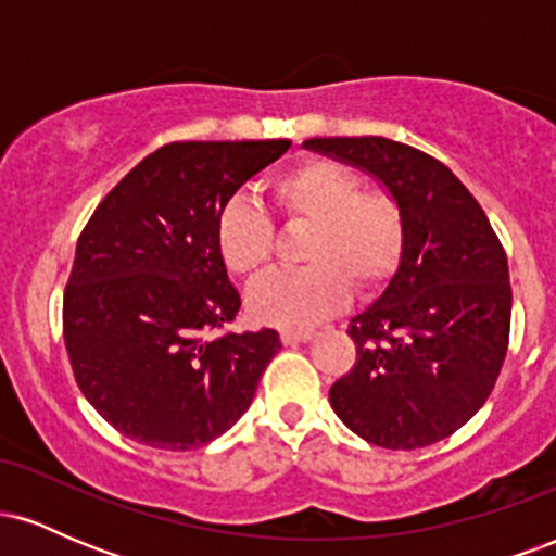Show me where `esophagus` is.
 Segmentation results:
<instances>
[{"label":"esophagus","instance_id":"esophagus-1","mask_svg":"<svg viewBox=\"0 0 556 556\" xmlns=\"http://www.w3.org/2000/svg\"><path fill=\"white\" fill-rule=\"evenodd\" d=\"M282 342L285 344H300V342H308L311 337H314V331L311 329H282Z\"/></svg>","mask_w":556,"mask_h":556}]
</instances>
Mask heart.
Returning a JSON list of instances; mask_svg holds the SVG:
<instances>
[{
	"label": "heart",
	"instance_id": "heart-1",
	"mask_svg": "<svg viewBox=\"0 0 556 556\" xmlns=\"http://www.w3.org/2000/svg\"><path fill=\"white\" fill-rule=\"evenodd\" d=\"M287 222H311L303 240L308 266L266 279L248 295V314L274 327H311L337 314L353 285L374 292L397 271L405 222L392 195L361 190V180L329 159H305L269 182ZM214 242L232 277L256 282L271 266L274 225L251 198H232L216 214Z\"/></svg>",
	"mask_w": 556,
	"mask_h": 556
}]
</instances>
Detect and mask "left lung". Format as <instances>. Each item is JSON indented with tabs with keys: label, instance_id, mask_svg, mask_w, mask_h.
Segmentation results:
<instances>
[{
	"label": "left lung",
	"instance_id": "left-lung-1",
	"mask_svg": "<svg viewBox=\"0 0 556 556\" xmlns=\"http://www.w3.org/2000/svg\"><path fill=\"white\" fill-rule=\"evenodd\" d=\"M303 149L371 175L405 222L397 271L350 321L358 363L331 384V407L376 446L442 442L481 410L507 355L502 242L468 188L413 146L366 136L311 138Z\"/></svg>",
	"mask_w": 556,
	"mask_h": 556
}]
</instances>
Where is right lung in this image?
I'll list each match as a JSON object with an SVG mask.
<instances>
[{
	"mask_svg": "<svg viewBox=\"0 0 556 556\" xmlns=\"http://www.w3.org/2000/svg\"><path fill=\"white\" fill-rule=\"evenodd\" d=\"M290 140H182L132 167L75 248L62 327L80 392L127 439L185 452L238 424L279 353L274 329L208 337L240 295L216 214Z\"/></svg>",
	"mask_w": 556,
	"mask_h": 556,
	"instance_id": "right-lung-1",
	"label": "right lung"
}]
</instances>
